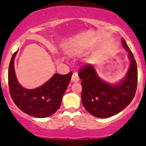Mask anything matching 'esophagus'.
Returning <instances> with one entry per match:
<instances>
[{
	"mask_svg": "<svg viewBox=\"0 0 146 146\" xmlns=\"http://www.w3.org/2000/svg\"><path fill=\"white\" fill-rule=\"evenodd\" d=\"M79 81V77H78V73L76 72H74L72 75V78H71V81L72 82H78Z\"/></svg>",
	"mask_w": 146,
	"mask_h": 146,
	"instance_id": "esophagus-1",
	"label": "esophagus"
}]
</instances>
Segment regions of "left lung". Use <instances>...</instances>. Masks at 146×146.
<instances>
[{"label":"left lung","mask_w":146,"mask_h":146,"mask_svg":"<svg viewBox=\"0 0 146 146\" xmlns=\"http://www.w3.org/2000/svg\"><path fill=\"white\" fill-rule=\"evenodd\" d=\"M122 42L129 53L130 65L127 76L120 84L111 85L102 81L91 64H86L78 70V76L82 80V104L95 117H111L119 113L135 97L137 85V64L125 40L122 39Z\"/></svg>","instance_id":"8db88e82"}]
</instances>
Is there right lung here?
<instances>
[{"label":"right lung","instance_id":"add662e5","mask_svg":"<svg viewBox=\"0 0 146 146\" xmlns=\"http://www.w3.org/2000/svg\"><path fill=\"white\" fill-rule=\"evenodd\" d=\"M14 52L8 73L9 92L15 105L25 113L34 117L45 118L52 115L60 107L62 98L70 83L73 72L66 75L57 73L43 86L34 89L22 87L18 82L14 68Z\"/></svg>","mask_w":146,"mask_h":146}]
</instances>
